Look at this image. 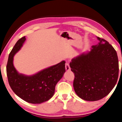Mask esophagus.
I'll return each mask as SVG.
<instances>
[{
	"label": "esophagus",
	"mask_w": 122,
	"mask_h": 122,
	"mask_svg": "<svg viewBox=\"0 0 122 122\" xmlns=\"http://www.w3.org/2000/svg\"><path fill=\"white\" fill-rule=\"evenodd\" d=\"M65 67H66V70L67 71H69L71 69V68H70V66L68 63H66L65 65Z\"/></svg>",
	"instance_id": "1"
}]
</instances>
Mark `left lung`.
Masks as SVG:
<instances>
[{
  "mask_svg": "<svg viewBox=\"0 0 122 122\" xmlns=\"http://www.w3.org/2000/svg\"><path fill=\"white\" fill-rule=\"evenodd\" d=\"M99 42L90 51L71 60L69 65L75 75L73 86L77 96L88 101L100 100L114 88L118 77L117 52L104 39L97 37Z\"/></svg>",
  "mask_w": 122,
  "mask_h": 122,
  "instance_id": "8db88e82",
  "label": "left lung"
}]
</instances>
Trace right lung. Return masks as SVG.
I'll return each mask as SVG.
<instances>
[{"label": "right lung", "instance_id": "add662e5", "mask_svg": "<svg viewBox=\"0 0 122 122\" xmlns=\"http://www.w3.org/2000/svg\"><path fill=\"white\" fill-rule=\"evenodd\" d=\"M25 40V36L20 39L10 53L6 66L8 81L20 98L32 104H40L52 97L55 86L66 71V62L61 61L31 76L19 74L14 67L13 57Z\"/></svg>", "mask_w": 122, "mask_h": 122}]
</instances>
